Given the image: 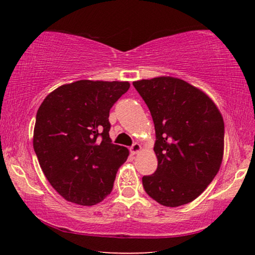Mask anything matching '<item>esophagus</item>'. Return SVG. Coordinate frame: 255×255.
<instances>
[{"instance_id": "1", "label": "esophagus", "mask_w": 255, "mask_h": 255, "mask_svg": "<svg viewBox=\"0 0 255 255\" xmlns=\"http://www.w3.org/2000/svg\"><path fill=\"white\" fill-rule=\"evenodd\" d=\"M130 153L131 154H137L138 152H139V150L141 149V147H140V145L138 144V143H133L131 146H130Z\"/></svg>"}]
</instances>
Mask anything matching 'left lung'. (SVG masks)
I'll return each mask as SVG.
<instances>
[{"mask_svg":"<svg viewBox=\"0 0 255 255\" xmlns=\"http://www.w3.org/2000/svg\"><path fill=\"white\" fill-rule=\"evenodd\" d=\"M152 115L157 169L143 176L147 195L179 207L199 197L217 174L224 153V120L215 103L185 81L162 76L133 82Z\"/></svg>","mask_w":255,"mask_h":255,"instance_id":"8db88e82","label":"left lung"}]
</instances>
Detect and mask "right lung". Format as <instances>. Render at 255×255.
Returning a JSON list of instances; mask_svg holds the SVG:
<instances>
[{
    "label": "right lung",
    "instance_id": "obj_1",
    "mask_svg": "<svg viewBox=\"0 0 255 255\" xmlns=\"http://www.w3.org/2000/svg\"><path fill=\"white\" fill-rule=\"evenodd\" d=\"M128 82L81 80L59 86L37 111L33 149L47 180L67 201L93 206L110 195L129 155L109 137V112Z\"/></svg>",
    "mask_w": 255,
    "mask_h": 255
}]
</instances>
